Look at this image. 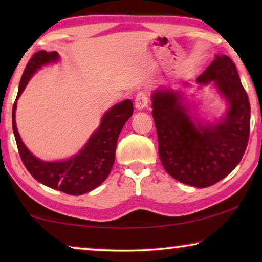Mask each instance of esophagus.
I'll use <instances>...</instances> for the list:
<instances>
[{"mask_svg":"<svg viewBox=\"0 0 262 262\" xmlns=\"http://www.w3.org/2000/svg\"><path fill=\"white\" fill-rule=\"evenodd\" d=\"M148 101H149V98H148V95H146V93H144V92L138 93L137 96H136V99H135V107L139 111L144 110L148 107Z\"/></svg>","mask_w":262,"mask_h":262,"instance_id":"obj_1","label":"esophagus"}]
</instances>
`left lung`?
<instances>
[{"label": "left lung", "mask_w": 262, "mask_h": 262, "mask_svg": "<svg viewBox=\"0 0 262 262\" xmlns=\"http://www.w3.org/2000/svg\"><path fill=\"white\" fill-rule=\"evenodd\" d=\"M212 84L227 102V112L214 123L193 114L180 89H156L151 95L152 118L161 163L175 180L193 187L214 185L242 160L249 138L250 105L234 62L217 55L196 78ZM188 83H184V87Z\"/></svg>", "instance_id": "8db88e82"}]
</instances>
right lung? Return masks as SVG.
Masks as SVG:
<instances>
[{
	"label": "right lung",
	"mask_w": 262,
	"mask_h": 262,
	"mask_svg": "<svg viewBox=\"0 0 262 262\" xmlns=\"http://www.w3.org/2000/svg\"><path fill=\"white\" fill-rule=\"evenodd\" d=\"M59 55L44 50L34 53L21 77L19 92L13 106V132L21 160L30 174L40 184L71 195L91 192L106 180L116 157V146L121 128L134 113L130 99L124 100L107 111L99 127L93 132L83 148L76 155L63 161H42L35 157L24 144L16 127V101L32 76L44 66L57 63Z\"/></svg>",
	"instance_id": "right-lung-1"
}]
</instances>
